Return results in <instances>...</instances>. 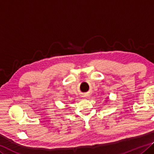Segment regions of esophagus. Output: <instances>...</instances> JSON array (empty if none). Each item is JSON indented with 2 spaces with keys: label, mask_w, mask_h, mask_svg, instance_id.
I'll return each instance as SVG.
<instances>
[{
  "label": "esophagus",
  "mask_w": 154,
  "mask_h": 154,
  "mask_svg": "<svg viewBox=\"0 0 154 154\" xmlns=\"http://www.w3.org/2000/svg\"><path fill=\"white\" fill-rule=\"evenodd\" d=\"M88 97L87 94H84L82 95V97H84V98H86V97Z\"/></svg>",
  "instance_id": "1"
}]
</instances>
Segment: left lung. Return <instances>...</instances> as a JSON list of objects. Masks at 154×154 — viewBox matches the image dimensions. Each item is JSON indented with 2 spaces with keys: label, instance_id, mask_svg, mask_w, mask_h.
Masks as SVG:
<instances>
[{
  "label": "left lung",
  "instance_id": "obj_1",
  "mask_svg": "<svg viewBox=\"0 0 154 154\" xmlns=\"http://www.w3.org/2000/svg\"><path fill=\"white\" fill-rule=\"evenodd\" d=\"M108 101V100H107V101Z\"/></svg>",
  "mask_w": 154,
  "mask_h": 154
}]
</instances>
